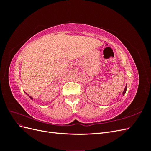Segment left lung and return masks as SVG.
<instances>
[{"label": "left lung", "instance_id": "obj_1", "mask_svg": "<svg viewBox=\"0 0 151 151\" xmlns=\"http://www.w3.org/2000/svg\"><path fill=\"white\" fill-rule=\"evenodd\" d=\"M127 85H126L125 88V89H124V91H123V96L125 94V93H126V91H127Z\"/></svg>", "mask_w": 151, "mask_h": 151}]
</instances>
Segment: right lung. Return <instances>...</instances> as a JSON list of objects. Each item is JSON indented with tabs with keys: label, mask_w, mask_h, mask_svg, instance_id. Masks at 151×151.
<instances>
[{
	"label": "right lung",
	"mask_w": 151,
	"mask_h": 151,
	"mask_svg": "<svg viewBox=\"0 0 151 151\" xmlns=\"http://www.w3.org/2000/svg\"><path fill=\"white\" fill-rule=\"evenodd\" d=\"M28 96H29V98H31V99H33V98H32V97H31V96H29V95H28Z\"/></svg>",
	"instance_id": "add662e5"
}]
</instances>
